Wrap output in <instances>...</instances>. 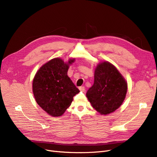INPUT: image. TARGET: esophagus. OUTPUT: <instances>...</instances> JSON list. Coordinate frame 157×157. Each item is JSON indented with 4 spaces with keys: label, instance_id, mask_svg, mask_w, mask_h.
<instances>
[{
    "label": "esophagus",
    "instance_id": "esophagus-1",
    "mask_svg": "<svg viewBox=\"0 0 157 157\" xmlns=\"http://www.w3.org/2000/svg\"><path fill=\"white\" fill-rule=\"evenodd\" d=\"M78 89H79L80 91H83V92H84V91H85V88L84 87V86H81V87H79Z\"/></svg>",
    "mask_w": 157,
    "mask_h": 157
}]
</instances>
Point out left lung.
<instances>
[{
	"mask_svg": "<svg viewBox=\"0 0 157 157\" xmlns=\"http://www.w3.org/2000/svg\"><path fill=\"white\" fill-rule=\"evenodd\" d=\"M127 83L117 68L109 62L97 65L94 83L86 97L91 106L101 115L114 112L125 100Z\"/></svg>",
	"mask_w": 157,
	"mask_h": 157,
	"instance_id": "obj_1",
	"label": "left lung"
}]
</instances>
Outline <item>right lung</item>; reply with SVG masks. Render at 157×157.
Returning a JSON list of instances; mask_svg holds the SVG:
<instances>
[{
    "instance_id": "add662e5",
    "label": "right lung",
    "mask_w": 157,
    "mask_h": 157,
    "mask_svg": "<svg viewBox=\"0 0 157 157\" xmlns=\"http://www.w3.org/2000/svg\"><path fill=\"white\" fill-rule=\"evenodd\" d=\"M75 61L70 59L65 63L61 58H53L40 68L32 82V91L36 101L48 114L62 116L71 105L73 97L79 93L67 76L69 65Z\"/></svg>"
}]
</instances>
